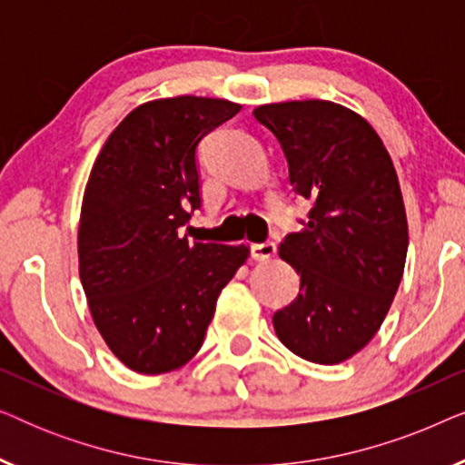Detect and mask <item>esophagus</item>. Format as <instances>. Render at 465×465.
Listing matches in <instances>:
<instances>
[{
	"label": "esophagus",
	"mask_w": 465,
	"mask_h": 465,
	"mask_svg": "<svg viewBox=\"0 0 465 465\" xmlns=\"http://www.w3.org/2000/svg\"><path fill=\"white\" fill-rule=\"evenodd\" d=\"M277 253V245L266 241V243H253L252 245V258L253 260H269Z\"/></svg>",
	"instance_id": "obj_1"
}]
</instances>
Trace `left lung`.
I'll return each mask as SVG.
<instances>
[{"label":"left lung","mask_w":465,"mask_h":465,"mask_svg":"<svg viewBox=\"0 0 465 465\" xmlns=\"http://www.w3.org/2000/svg\"><path fill=\"white\" fill-rule=\"evenodd\" d=\"M253 116L282 143L292 186L313 201L279 247L301 292L272 326L302 360L341 364L372 341L402 282L409 224L396 167L368 120L332 101L266 104Z\"/></svg>","instance_id":"left-lung-1"}]
</instances>
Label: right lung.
I'll list each match as a JSON object with an SVG mask.
<instances>
[{
    "label": "right lung",
    "instance_id": "add662e5",
    "mask_svg": "<svg viewBox=\"0 0 465 465\" xmlns=\"http://www.w3.org/2000/svg\"><path fill=\"white\" fill-rule=\"evenodd\" d=\"M241 110L212 97L154 99L110 133L78 224L80 282L99 334L131 371L171 372L199 351L247 245L190 243L201 207L196 145Z\"/></svg>",
    "mask_w": 465,
    "mask_h": 465
}]
</instances>
